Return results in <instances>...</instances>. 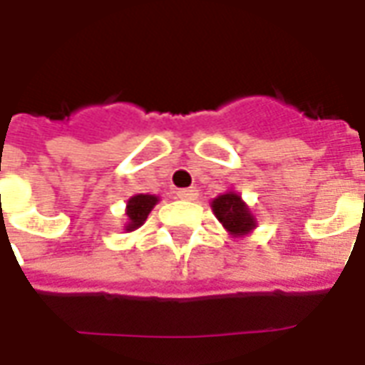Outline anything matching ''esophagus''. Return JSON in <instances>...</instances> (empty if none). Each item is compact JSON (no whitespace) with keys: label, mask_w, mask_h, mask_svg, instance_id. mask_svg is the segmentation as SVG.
I'll return each mask as SVG.
<instances>
[{"label":"esophagus","mask_w":365,"mask_h":365,"mask_svg":"<svg viewBox=\"0 0 365 365\" xmlns=\"http://www.w3.org/2000/svg\"><path fill=\"white\" fill-rule=\"evenodd\" d=\"M178 197H180L182 201H197V197H199V191H197L195 187L180 189V191H178Z\"/></svg>","instance_id":"esophagus-1"}]
</instances>
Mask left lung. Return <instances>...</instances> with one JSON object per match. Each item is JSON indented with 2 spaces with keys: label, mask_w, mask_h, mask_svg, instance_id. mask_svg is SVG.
<instances>
[{
  "label": "left lung",
  "mask_w": 365,
  "mask_h": 365,
  "mask_svg": "<svg viewBox=\"0 0 365 365\" xmlns=\"http://www.w3.org/2000/svg\"><path fill=\"white\" fill-rule=\"evenodd\" d=\"M210 208L232 237H245L257 230L255 214L250 212L249 205L243 201V197L233 189H227L226 193L212 199Z\"/></svg>",
  "instance_id": "8db88e82"
}]
</instances>
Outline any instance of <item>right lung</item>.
<instances>
[{"instance_id":"1","label":"right lung","mask_w":365,"mask_h":365,"mask_svg":"<svg viewBox=\"0 0 365 365\" xmlns=\"http://www.w3.org/2000/svg\"><path fill=\"white\" fill-rule=\"evenodd\" d=\"M160 201L157 195L149 193H138L130 197L126 202V224H124V232H135L138 227L145 224L147 216L151 212L155 205Z\"/></svg>"}]
</instances>
